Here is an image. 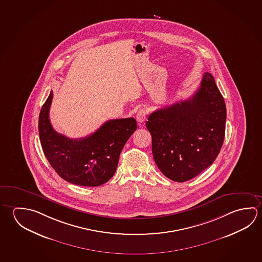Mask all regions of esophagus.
<instances>
[{
    "mask_svg": "<svg viewBox=\"0 0 262 262\" xmlns=\"http://www.w3.org/2000/svg\"><path fill=\"white\" fill-rule=\"evenodd\" d=\"M147 111L144 108H142L138 111L137 115H136V120L140 124L143 123L146 120Z\"/></svg>",
    "mask_w": 262,
    "mask_h": 262,
    "instance_id": "esophagus-1",
    "label": "esophagus"
}]
</instances>
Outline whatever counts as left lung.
Instances as JSON below:
<instances>
[{
	"mask_svg": "<svg viewBox=\"0 0 262 262\" xmlns=\"http://www.w3.org/2000/svg\"><path fill=\"white\" fill-rule=\"evenodd\" d=\"M225 120L224 97L213 76L204 73L194 96L148 117L152 156L161 172L185 182L209 167L223 146Z\"/></svg>",
	"mask_w": 262,
	"mask_h": 262,
	"instance_id": "obj_1",
	"label": "left lung"
}]
</instances>
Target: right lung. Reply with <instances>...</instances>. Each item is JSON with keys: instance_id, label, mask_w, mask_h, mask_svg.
Returning a JSON list of instances; mask_svg holds the SVG:
<instances>
[{"instance_id": "add662e5", "label": "right lung", "mask_w": 262, "mask_h": 262, "mask_svg": "<svg viewBox=\"0 0 262 262\" xmlns=\"http://www.w3.org/2000/svg\"><path fill=\"white\" fill-rule=\"evenodd\" d=\"M51 91L42 106L38 132L44 155L61 179L83 187H97L115 174L120 151L134 130L133 118L108 120L88 137L70 139L57 133L50 121Z\"/></svg>"}]
</instances>
